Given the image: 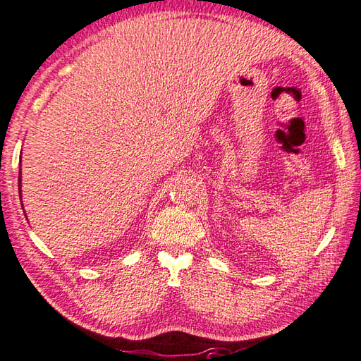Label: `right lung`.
Returning a JSON list of instances; mask_svg holds the SVG:
<instances>
[{
    "instance_id": "add662e5",
    "label": "right lung",
    "mask_w": 361,
    "mask_h": 361,
    "mask_svg": "<svg viewBox=\"0 0 361 361\" xmlns=\"http://www.w3.org/2000/svg\"><path fill=\"white\" fill-rule=\"evenodd\" d=\"M20 177H21V172H20ZM18 189H20V194H21V178H18Z\"/></svg>"
}]
</instances>
